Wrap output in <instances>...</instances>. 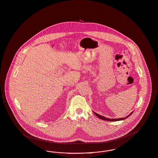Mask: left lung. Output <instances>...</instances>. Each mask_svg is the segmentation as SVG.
I'll list each match as a JSON object with an SVG mask.
<instances>
[{"mask_svg": "<svg viewBox=\"0 0 158 158\" xmlns=\"http://www.w3.org/2000/svg\"><path fill=\"white\" fill-rule=\"evenodd\" d=\"M94 113V114L96 116H98L99 118H100L101 119H102V120H105V121H121V120H123V119H126V118H128L133 112H131L129 115H128L127 117H125V118H118V119H109V118H105L104 116H101V115H99V114H98V113H95V112H93Z\"/></svg>", "mask_w": 158, "mask_h": 158, "instance_id": "8db88e82", "label": "left lung"}]
</instances>
